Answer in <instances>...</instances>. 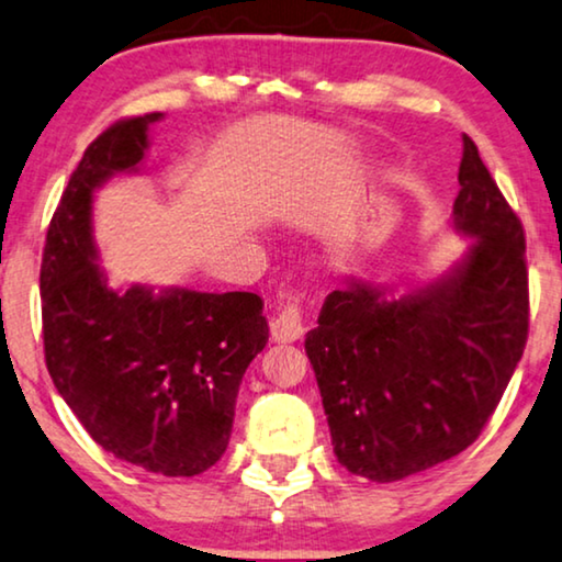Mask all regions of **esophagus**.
Segmentation results:
<instances>
[{
	"label": "esophagus",
	"mask_w": 562,
	"mask_h": 562,
	"mask_svg": "<svg viewBox=\"0 0 562 562\" xmlns=\"http://www.w3.org/2000/svg\"><path fill=\"white\" fill-rule=\"evenodd\" d=\"M302 333H304V315H302V307H299V302L283 304L281 312L271 323L273 340H279V344H294V340L302 338Z\"/></svg>",
	"instance_id": "esophagus-1"
}]
</instances>
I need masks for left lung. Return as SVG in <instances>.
<instances>
[{
    "mask_svg": "<svg viewBox=\"0 0 562 562\" xmlns=\"http://www.w3.org/2000/svg\"><path fill=\"white\" fill-rule=\"evenodd\" d=\"M462 142L454 227L472 237L462 263L403 296L348 281L325 299L304 340L335 457L374 483L468 449L527 346L524 227L475 142Z\"/></svg>",
    "mask_w": 562,
    "mask_h": 562,
    "instance_id": "1",
    "label": "left lung"
}]
</instances>
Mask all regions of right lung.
<instances>
[{"label": "right lung", "instance_id": "add662e5", "mask_svg": "<svg viewBox=\"0 0 562 562\" xmlns=\"http://www.w3.org/2000/svg\"><path fill=\"white\" fill-rule=\"evenodd\" d=\"M159 119L115 121L71 172L43 247V351L58 395L100 447L147 472L193 477L227 451L239 382L268 323L250 291L108 286L92 195L138 170Z\"/></svg>", "mask_w": 562, "mask_h": 562}]
</instances>
